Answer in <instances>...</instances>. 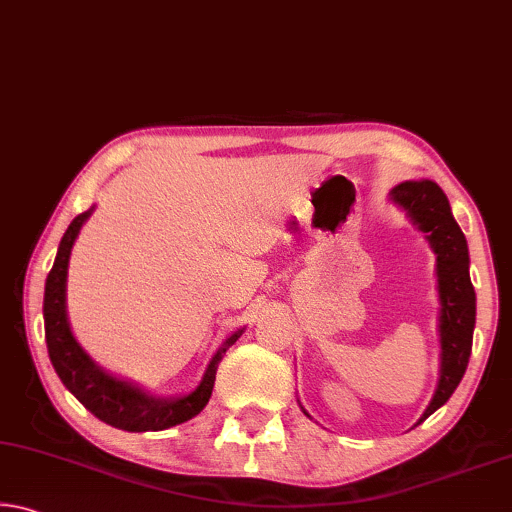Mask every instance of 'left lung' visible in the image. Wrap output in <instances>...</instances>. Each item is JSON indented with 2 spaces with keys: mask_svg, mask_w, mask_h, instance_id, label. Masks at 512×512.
<instances>
[{
  "mask_svg": "<svg viewBox=\"0 0 512 512\" xmlns=\"http://www.w3.org/2000/svg\"><path fill=\"white\" fill-rule=\"evenodd\" d=\"M388 196L397 207H402L415 228L424 232V239L429 241L433 255H436L440 379L429 406L415 422L420 424L452 397L465 375L476 323V293L470 280L467 241L463 230L458 228L443 189L433 180H406V183L393 187Z\"/></svg>",
  "mask_w": 512,
  "mask_h": 512,
  "instance_id": "1",
  "label": "left lung"
}]
</instances>
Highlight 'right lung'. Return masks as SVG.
<instances>
[{
    "label": "right lung",
    "instance_id": "1",
    "mask_svg": "<svg viewBox=\"0 0 512 512\" xmlns=\"http://www.w3.org/2000/svg\"><path fill=\"white\" fill-rule=\"evenodd\" d=\"M94 207L88 212L76 216L60 239L54 266L47 275L45 282V305H42V316H45V339L51 366L56 375L63 381L65 388L79 400L85 409L97 415L101 422L110 424L115 429L124 431H162L176 424L192 420L194 415L205 409L210 402L216 368L228 352L230 345L239 341L246 327L237 329L228 339L221 343V348L214 352L212 361L207 363V370L192 393L176 395V397H160L146 391V388L133 384V381L110 375L103 370L97 361H92L88 352L81 348L69 327L67 318V268L69 255H72L74 241L79 237L83 223L90 219Z\"/></svg>",
    "mask_w": 512,
    "mask_h": 512
}]
</instances>
